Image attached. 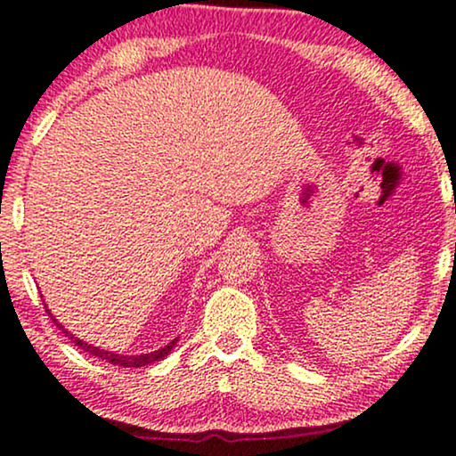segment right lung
<instances>
[{
    "label": "right lung",
    "instance_id": "obj_1",
    "mask_svg": "<svg viewBox=\"0 0 456 456\" xmlns=\"http://www.w3.org/2000/svg\"><path fill=\"white\" fill-rule=\"evenodd\" d=\"M46 311H48V308H46ZM48 314H50V317H53V313H50V311H48ZM53 322L56 323V328L63 331L65 336H69V338H71L73 342H76V346L82 348L84 353H88V355H94V357L105 359V362H110V363H114V365H122V368H143V365H150V363H154V362H160V359H165V357L168 355V353H171V348L177 345V338H175V340L168 342L167 346L159 348V351L142 353V355H122V353L105 351V348H99V346L88 345V342H84V340H80V338H76V336H73V334H69V331H67L59 322H56V319H53Z\"/></svg>",
    "mask_w": 456,
    "mask_h": 456
}]
</instances>
